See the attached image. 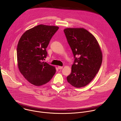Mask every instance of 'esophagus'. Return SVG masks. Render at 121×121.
Returning <instances> with one entry per match:
<instances>
[{
    "label": "esophagus",
    "mask_w": 121,
    "mask_h": 121,
    "mask_svg": "<svg viewBox=\"0 0 121 121\" xmlns=\"http://www.w3.org/2000/svg\"><path fill=\"white\" fill-rule=\"evenodd\" d=\"M63 66H58V68L59 69H62L63 68Z\"/></svg>",
    "instance_id": "obj_1"
}]
</instances>
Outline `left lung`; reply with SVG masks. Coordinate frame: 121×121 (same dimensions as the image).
Masks as SVG:
<instances>
[{
    "instance_id": "obj_1",
    "label": "left lung",
    "mask_w": 121,
    "mask_h": 121,
    "mask_svg": "<svg viewBox=\"0 0 121 121\" xmlns=\"http://www.w3.org/2000/svg\"><path fill=\"white\" fill-rule=\"evenodd\" d=\"M64 31L75 58L67 82L77 88L85 87L93 79L101 66L100 46L93 34L83 28H68Z\"/></svg>"
}]
</instances>
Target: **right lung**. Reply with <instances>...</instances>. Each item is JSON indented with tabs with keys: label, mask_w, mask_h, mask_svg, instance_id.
Listing matches in <instances>:
<instances>
[{
	"label": "right lung",
	"mask_w": 121,
	"mask_h": 121,
	"mask_svg": "<svg viewBox=\"0 0 121 121\" xmlns=\"http://www.w3.org/2000/svg\"><path fill=\"white\" fill-rule=\"evenodd\" d=\"M58 29L56 26L38 25L26 30L19 40L17 49L19 69L34 86L46 84L56 73V67L43 60L47 55L46 48Z\"/></svg>",
	"instance_id": "obj_1"
}]
</instances>
